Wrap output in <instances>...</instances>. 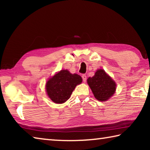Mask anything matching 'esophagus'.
<instances>
[{"mask_svg":"<svg viewBox=\"0 0 150 150\" xmlns=\"http://www.w3.org/2000/svg\"><path fill=\"white\" fill-rule=\"evenodd\" d=\"M82 79H83V81H84V82H85V81H87V76H86V75L83 74V75H82Z\"/></svg>","mask_w":150,"mask_h":150,"instance_id":"1","label":"esophagus"}]
</instances>
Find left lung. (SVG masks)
<instances>
[{"instance_id":"1","label":"left lung","mask_w":150,"mask_h":150,"mask_svg":"<svg viewBox=\"0 0 150 150\" xmlns=\"http://www.w3.org/2000/svg\"><path fill=\"white\" fill-rule=\"evenodd\" d=\"M87 83L98 100H107L115 93V82L103 69L97 70L93 77H88Z\"/></svg>"}]
</instances>
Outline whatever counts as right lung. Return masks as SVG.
<instances>
[{"mask_svg":"<svg viewBox=\"0 0 150 150\" xmlns=\"http://www.w3.org/2000/svg\"><path fill=\"white\" fill-rule=\"evenodd\" d=\"M81 82L80 75L71 74L67 70H62L47 81L45 88L53 102L62 104L69 99L76 86Z\"/></svg>","mask_w":150,"mask_h":150,"instance_id":"obj_1","label":"right lung"}]
</instances>
